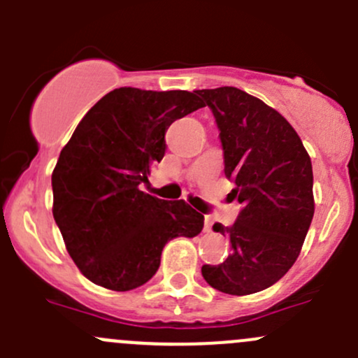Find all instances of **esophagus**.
<instances>
[{"mask_svg":"<svg viewBox=\"0 0 358 358\" xmlns=\"http://www.w3.org/2000/svg\"><path fill=\"white\" fill-rule=\"evenodd\" d=\"M213 229V218L211 216H206L204 220V232H211Z\"/></svg>","mask_w":358,"mask_h":358,"instance_id":"1","label":"esophagus"}]
</instances>
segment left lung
I'll list each match as a JSON object with an SVG mask.
<instances>
[{
    "instance_id": "obj_1",
    "label": "left lung",
    "mask_w": 358,
    "mask_h": 358,
    "mask_svg": "<svg viewBox=\"0 0 358 358\" xmlns=\"http://www.w3.org/2000/svg\"><path fill=\"white\" fill-rule=\"evenodd\" d=\"M220 131L232 199L241 204L230 237L232 255L201 268L206 282L227 294L273 286L294 265L313 218L312 161L294 128L275 109L234 86L196 90Z\"/></svg>"
}]
</instances>
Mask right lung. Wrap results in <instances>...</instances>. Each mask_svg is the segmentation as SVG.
I'll use <instances>...</instances> for the list:
<instances>
[{
    "mask_svg": "<svg viewBox=\"0 0 358 358\" xmlns=\"http://www.w3.org/2000/svg\"><path fill=\"white\" fill-rule=\"evenodd\" d=\"M204 107L196 93L117 88L86 112L52 175L53 218L86 279L112 291L143 286L166 243L196 237L204 216L142 190L164 157L166 129Z\"/></svg>",
    "mask_w": 358,
    "mask_h": 358,
    "instance_id": "right-lung-1",
    "label": "right lung"
}]
</instances>
